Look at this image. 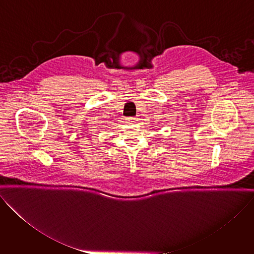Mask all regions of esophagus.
Instances as JSON below:
<instances>
[{"label": "esophagus", "instance_id": "34e87169", "mask_svg": "<svg viewBox=\"0 0 254 254\" xmlns=\"http://www.w3.org/2000/svg\"><path fill=\"white\" fill-rule=\"evenodd\" d=\"M129 122H137L138 121V119H136V118H129V119H127Z\"/></svg>", "mask_w": 254, "mask_h": 254}]
</instances>
